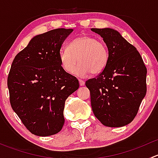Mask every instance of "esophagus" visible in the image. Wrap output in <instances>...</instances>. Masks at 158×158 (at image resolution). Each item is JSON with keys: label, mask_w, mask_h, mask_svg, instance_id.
I'll use <instances>...</instances> for the list:
<instances>
[{"label": "esophagus", "mask_w": 158, "mask_h": 158, "mask_svg": "<svg viewBox=\"0 0 158 158\" xmlns=\"http://www.w3.org/2000/svg\"><path fill=\"white\" fill-rule=\"evenodd\" d=\"M79 85H80L81 86L85 85V82H84L83 80H82V79H79Z\"/></svg>", "instance_id": "1"}]
</instances>
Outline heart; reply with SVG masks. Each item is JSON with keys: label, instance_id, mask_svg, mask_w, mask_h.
Instances as JSON below:
<instances>
[{"label": "heart", "instance_id": "1", "mask_svg": "<svg viewBox=\"0 0 158 158\" xmlns=\"http://www.w3.org/2000/svg\"><path fill=\"white\" fill-rule=\"evenodd\" d=\"M59 57L62 67L67 73L74 72L79 76L89 73L96 76L106 69L109 52L102 42L92 36H82L73 39L68 48L61 49ZM78 59L81 64L76 69Z\"/></svg>", "mask_w": 158, "mask_h": 158}]
</instances>
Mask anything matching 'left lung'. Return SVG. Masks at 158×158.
I'll return each instance as SVG.
<instances>
[{"mask_svg": "<svg viewBox=\"0 0 158 158\" xmlns=\"http://www.w3.org/2000/svg\"><path fill=\"white\" fill-rule=\"evenodd\" d=\"M107 46L106 69L85 82L95 117L107 127H122L136 116L147 92V68L137 49L111 28H92Z\"/></svg>", "mask_w": 158, "mask_h": 158, "instance_id": "1", "label": "left lung"}]
</instances>
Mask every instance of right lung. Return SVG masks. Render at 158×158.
<instances>
[{
  "label": "right lung",
  "instance_id": "obj_1",
  "mask_svg": "<svg viewBox=\"0 0 158 158\" xmlns=\"http://www.w3.org/2000/svg\"><path fill=\"white\" fill-rule=\"evenodd\" d=\"M73 30L58 28L34 36L11 65L7 77L10 106L24 126L37 136L61 131L65 102L79 87L76 77L63 69L59 57Z\"/></svg>",
  "mask_w": 158,
  "mask_h": 158
}]
</instances>
